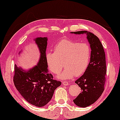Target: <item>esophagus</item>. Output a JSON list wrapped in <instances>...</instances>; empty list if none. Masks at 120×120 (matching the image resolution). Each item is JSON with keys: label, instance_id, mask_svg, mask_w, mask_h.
<instances>
[{"label": "esophagus", "instance_id": "esophagus-1", "mask_svg": "<svg viewBox=\"0 0 120 120\" xmlns=\"http://www.w3.org/2000/svg\"><path fill=\"white\" fill-rule=\"evenodd\" d=\"M62 84L64 85H65V86H67V85H69V83L68 82H67V81H63Z\"/></svg>", "mask_w": 120, "mask_h": 120}]
</instances>
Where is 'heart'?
Wrapping results in <instances>:
<instances>
[{"mask_svg": "<svg viewBox=\"0 0 120 120\" xmlns=\"http://www.w3.org/2000/svg\"><path fill=\"white\" fill-rule=\"evenodd\" d=\"M92 56V49L86 43H80L71 39L60 40L54 47V52L46 54V61L48 68L55 75L61 72L60 79H71L82 75L87 69Z\"/></svg>", "mask_w": 120, "mask_h": 120, "instance_id": "heart-1", "label": "heart"}]
</instances>
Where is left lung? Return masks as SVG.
<instances>
[{"instance_id": "8db88e82", "label": "left lung", "mask_w": 120, "mask_h": 120, "mask_svg": "<svg viewBox=\"0 0 120 120\" xmlns=\"http://www.w3.org/2000/svg\"><path fill=\"white\" fill-rule=\"evenodd\" d=\"M72 33L86 34L92 49L91 59L87 69L75 81L81 88V92L73 102L79 107L85 108L95 102L104 90L106 74L105 53L99 39L92 32L81 31Z\"/></svg>"}]
</instances>
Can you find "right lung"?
<instances>
[{"mask_svg": "<svg viewBox=\"0 0 120 120\" xmlns=\"http://www.w3.org/2000/svg\"><path fill=\"white\" fill-rule=\"evenodd\" d=\"M35 40L41 53L38 65L26 71L15 64L13 80L17 90L27 102L41 107L51 100L55 90L61 82L54 80L48 73L45 53L47 38H38Z\"/></svg>", "mask_w": 120, "mask_h": 120, "instance_id": "obj_1", "label": "right lung"}]
</instances>
